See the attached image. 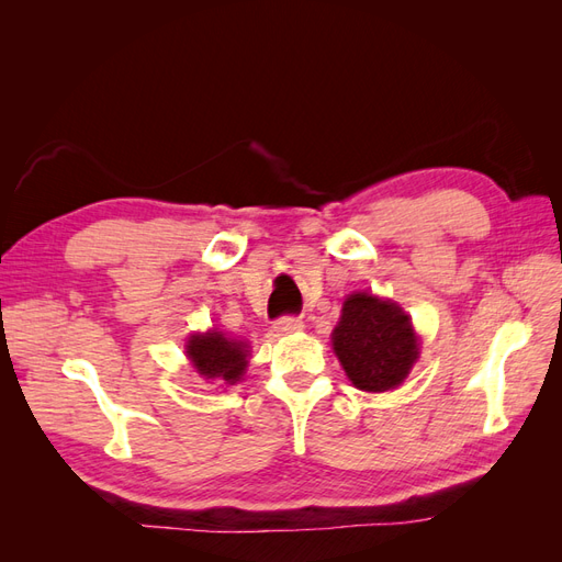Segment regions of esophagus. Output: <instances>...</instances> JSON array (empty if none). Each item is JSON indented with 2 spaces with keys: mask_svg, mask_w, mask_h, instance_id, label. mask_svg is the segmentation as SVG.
Returning a JSON list of instances; mask_svg holds the SVG:
<instances>
[{
  "mask_svg": "<svg viewBox=\"0 0 562 562\" xmlns=\"http://www.w3.org/2000/svg\"><path fill=\"white\" fill-rule=\"evenodd\" d=\"M302 328H304V323L297 316H281V318L274 321V330L279 335H291V333H297Z\"/></svg>",
  "mask_w": 562,
  "mask_h": 562,
  "instance_id": "obj_1",
  "label": "esophagus"
}]
</instances>
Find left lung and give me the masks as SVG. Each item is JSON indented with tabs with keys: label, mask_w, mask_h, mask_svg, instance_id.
I'll use <instances>...</instances> for the list:
<instances>
[{
	"label": "left lung",
	"mask_w": 562,
	"mask_h": 562,
	"mask_svg": "<svg viewBox=\"0 0 562 562\" xmlns=\"http://www.w3.org/2000/svg\"><path fill=\"white\" fill-rule=\"evenodd\" d=\"M333 349L361 391L396 389L419 359V337L396 302L353 293L333 330Z\"/></svg>",
	"instance_id": "obj_1"
}]
</instances>
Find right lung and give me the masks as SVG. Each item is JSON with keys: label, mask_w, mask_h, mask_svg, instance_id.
<instances>
[{"label": "right lung", "mask_w": 562, "mask_h": 562, "mask_svg": "<svg viewBox=\"0 0 562 562\" xmlns=\"http://www.w3.org/2000/svg\"><path fill=\"white\" fill-rule=\"evenodd\" d=\"M187 356L201 378L223 380L225 384L239 382L248 368V345L241 339H229L223 333H196L187 339Z\"/></svg>", "instance_id": "obj_1"}]
</instances>
